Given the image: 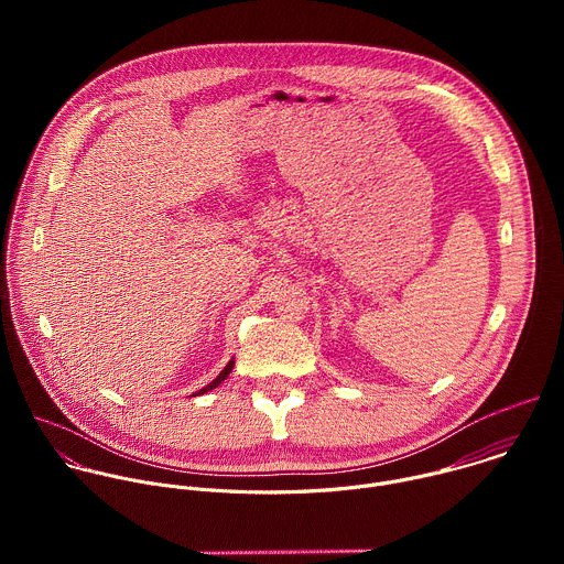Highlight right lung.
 <instances>
[{
    "label": "right lung",
    "instance_id": "1",
    "mask_svg": "<svg viewBox=\"0 0 564 564\" xmlns=\"http://www.w3.org/2000/svg\"><path fill=\"white\" fill-rule=\"evenodd\" d=\"M231 368H234V357H231V359H229V364H227V366H225V368H223V370H220V375H218V377H216V379H214V381H209V383H207V386H205V388H200V390H196V394H194V397H198V394H203V392H207V390H214V388H216V386H218V383H223V381H225V379H227V375H229V372H231Z\"/></svg>",
    "mask_w": 564,
    "mask_h": 564
}]
</instances>
